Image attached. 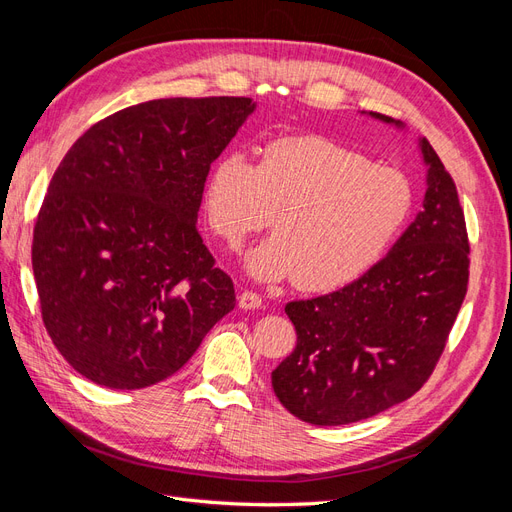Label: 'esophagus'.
Here are the masks:
<instances>
[{"instance_id": "1", "label": "esophagus", "mask_w": 512, "mask_h": 512, "mask_svg": "<svg viewBox=\"0 0 512 512\" xmlns=\"http://www.w3.org/2000/svg\"><path fill=\"white\" fill-rule=\"evenodd\" d=\"M260 305H262L260 294H256V292H252V290H243V292L239 294V307H241V309H258Z\"/></svg>"}]
</instances>
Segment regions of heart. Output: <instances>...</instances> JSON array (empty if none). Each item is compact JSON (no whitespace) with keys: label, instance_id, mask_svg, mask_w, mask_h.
<instances>
[{"label":"heart","instance_id":"heart-1","mask_svg":"<svg viewBox=\"0 0 512 512\" xmlns=\"http://www.w3.org/2000/svg\"><path fill=\"white\" fill-rule=\"evenodd\" d=\"M203 207L230 250L273 213V235L245 254L247 273L331 292L389 252L412 215L414 188L401 170L329 138L294 136L267 145L258 164L239 151L224 153L207 177Z\"/></svg>","mask_w":512,"mask_h":512}]
</instances>
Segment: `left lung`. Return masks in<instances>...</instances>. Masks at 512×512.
Listing matches in <instances>:
<instances>
[{
    "mask_svg": "<svg viewBox=\"0 0 512 512\" xmlns=\"http://www.w3.org/2000/svg\"><path fill=\"white\" fill-rule=\"evenodd\" d=\"M386 126L404 123L365 113ZM425 166L423 211L374 269L307 301L286 303L297 348L271 384L305 423L348 425L412 397L431 376L468 288V232L459 196L438 153L418 138Z\"/></svg>",
    "mask_w": 512,
    "mask_h": 512,
    "instance_id": "1",
    "label": "left lung"
}]
</instances>
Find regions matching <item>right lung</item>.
<instances>
[{"label": "right lung", "instance_id": "right-lung-1", "mask_svg": "<svg viewBox=\"0 0 512 512\" xmlns=\"http://www.w3.org/2000/svg\"><path fill=\"white\" fill-rule=\"evenodd\" d=\"M252 98H160L98 121L51 179L32 267L44 327L87 380H166L235 307L196 222L209 166Z\"/></svg>", "mask_w": 512, "mask_h": 512}]
</instances>
